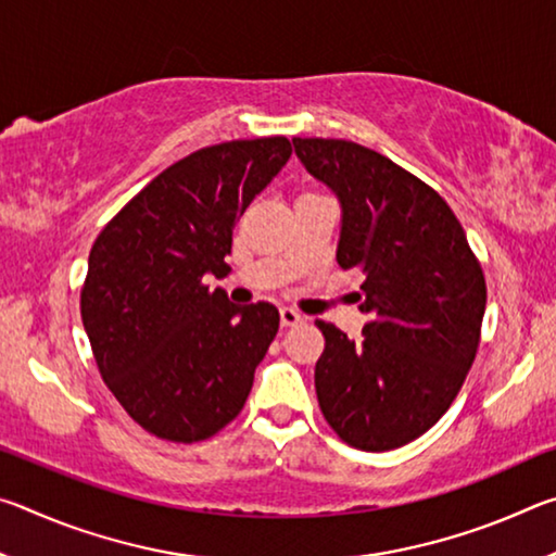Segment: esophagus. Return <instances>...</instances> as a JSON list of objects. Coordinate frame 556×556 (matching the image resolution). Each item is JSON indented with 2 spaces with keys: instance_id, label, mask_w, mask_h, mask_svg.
<instances>
[{
  "instance_id": "34e87169",
  "label": "esophagus",
  "mask_w": 556,
  "mask_h": 556,
  "mask_svg": "<svg viewBox=\"0 0 556 556\" xmlns=\"http://www.w3.org/2000/svg\"><path fill=\"white\" fill-rule=\"evenodd\" d=\"M279 318H281V326H296V324L304 321V316L294 312V308H289V306L279 308Z\"/></svg>"
}]
</instances>
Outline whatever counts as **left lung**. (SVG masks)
I'll return each mask as SVG.
<instances>
[{
  "label": "left lung",
  "instance_id": "1",
  "mask_svg": "<svg viewBox=\"0 0 556 556\" xmlns=\"http://www.w3.org/2000/svg\"><path fill=\"white\" fill-rule=\"evenodd\" d=\"M291 142L341 203L336 260L363 275L355 301L370 318L357 341L316 321L318 407L345 444L400 448L437 425L473 365L483 269L446 201L388 156L345 139Z\"/></svg>",
  "mask_w": 556,
  "mask_h": 556
}]
</instances>
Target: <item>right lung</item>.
I'll return each mask as SVG.
<instances>
[{
  "label": "right lung",
  "mask_w": 556,
  "mask_h": 556,
  "mask_svg": "<svg viewBox=\"0 0 556 556\" xmlns=\"http://www.w3.org/2000/svg\"><path fill=\"white\" fill-rule=\"evenodd\" d=\"M287 137L235 139L164 168L98 235L80 316L102 380L149 434L203 441L244 407L279 331L267 301L235 306L205 277L232 228L289 162Z\"/></svg>",
  "instance_id": "right-lung-1"
}]
</instances>
